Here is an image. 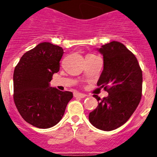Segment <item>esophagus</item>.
<instances>
[{"mask_svg": "<svg viewBox=\"0 0 157 157\" xmlns=\"http://www.w3.org/2000/svg\"><path fill=\"white\" fill-rule=\"evenodd\" d=\"M74 97L75 98H85V97H86V95L84 94H82V93H74Z\"/></svg>", "mask_w": 157, "mask_h": 157, "instance_id": "esophagus-1", "label": "esophagus"}]
</instances>
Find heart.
Returning <instances> with one entry per match:
<instances>
[{"mask_svg": "<svg viewBox=\"0 0 157 157\" xmlns=\"http://www.w3.org/2000/svg\"><path fill=\"white\" fill-rule=\"evenodd\" d=\"M90 55H91V54H90Z\"/></svg>", "mask_w": 157, "mask_h": 157, "instance_id": "obj_1", "label": "heart"}]
</instances>
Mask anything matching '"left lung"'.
<instances>
[{"mask_svg":"<svg viewBox=\"0 0 157 157\" xmlns=\"http://www.w3.org/2000/svg\"><path fill=\"white\" fill-rule=\"evenodd\" d=\"M104 69L98 86L109 96L101 99L97 109L89 115L93 126L110 131L123 125L132 116L141 98L142 71L138 59L125 45L113 41L100 48Z\"/></svg>","mask_w":157,"mask_h":157,"instance_id":"obj_1","label":"left lung"}]
</instances>
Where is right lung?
<instances>
[{
	"mask_svg": "<svg viewBox=\"0 0 157 157\" xmlns=\"http://www.w3.org/2000/svg\"><path fill=\"white\" fill-rule=\"evenodd\" d=\"M63 54L61 47L40 43L23 54L14 70L15 105L23 120L37 128L57 124L73 98L71 92L49 87Z\"/></svg>",
	"mask_w": 157,
	"mask_h": 157,
	"instance_id": "right-lung-1",
	"label": "right lung"
}]
</instances>
